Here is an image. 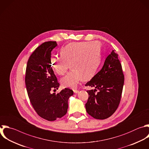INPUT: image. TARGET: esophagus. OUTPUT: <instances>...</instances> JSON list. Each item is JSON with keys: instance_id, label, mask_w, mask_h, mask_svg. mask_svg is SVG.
<instances>
[{"instance_id": "1", "label": "esophagus", "mask_w": 149, "mask_h": 149, "mask_svg": "<svg viewBox=\"0 0 149 149\" xmlns=\"http://www.w3.org/2000/svg\"><path fill=\"white\" fill-rule=\"evenodd\" d=\"M73 91H74V93H76H76H79V90H73Z\"/></svg>"}]
</instances>
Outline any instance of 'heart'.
Instances as JSON below:
<instances>
[{
    "label": "heart",
    "instance_id": "heart-1",
    "mask_svg": "<svg viewBox=\"0 0 149 149\" xmlns=\"http://www.w3.org/2000/svg\"><path fill=\"white\" fill-rule=\"evenodd\" d=\"M60 54V57L51 58V67L62 76L71 64L73 70L61 82L63 87L74 88L81 80H87L95 73L101 62V44L97 41L71 42L61 48Z\"/></svg>",
    "mask_w": 149,
    "mask_h": 149
}]
</instances>
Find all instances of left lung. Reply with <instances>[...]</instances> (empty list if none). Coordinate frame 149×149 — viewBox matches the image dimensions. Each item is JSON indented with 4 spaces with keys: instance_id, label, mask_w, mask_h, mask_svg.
Masks as SVG:
<instances>
[{
    "instance_id": "8db88e82",
    "label": "left lung",
    "mask_w": 149,
    "mask_h": 149,
    "mask_svg": "<svg viewBox=\"0 0 149 149\" xmlns=\"http://www.w3.org/2000/svg\"><path fill=\"white\" fill-rule=\"evenodd\" d=\"M123 83L122 65L118 54L113 50L107 57L101 70L85 85L95 88L87 90L88 94L85 105L87 112L97 119L111 116L120 103Z\"/></svg>"
}]
</instances>
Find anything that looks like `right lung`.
<instances>
[{"label": "right lung", "mask_w": 149, "mask_h": 149, "mask_svg": "<svg viewBox=\"0 0 149 149\" xmlns=\"http://www.w3.org/2000/svg\"><path fill=\"white\" fill-rule=\"evenodd\" d=\"M57 46L56 41L42 44L30 56L26 71L25 82L30 102L41 118L54 121L68 111V99L73 91L68 88L56 94L59 83L51 67V51Z\"/></svg>", "instance_id": "1"}]
</instances>
